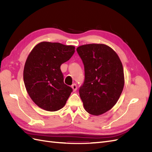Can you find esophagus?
<instances>
[{
	"instance_id": "34e87169",
	"label": "esophagus",
	"mask_w": 152,
	"mask_h": 152,
	"mask_svg": "<svg viewBox=\"0 0 152 152\" xmlns=\"http://www.w3.org/2000/svg\"><path fill=\"white\" fill-rule=\"evenodd\" d=\"M72 89L73 90V91H77V84H73L72 86Z\"/></svg>"
}]
</instances>
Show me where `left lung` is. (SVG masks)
Returning a JSON list of instances; mask_svg holds the SVG:
<instances>
[{
	"mask_svg": "<svg viewBox=\"0 0 152 152\" xmlns=\"http://www.w3.org/2000/svg\"><path fill=\"white\" fill-rule=\"evenodd\" d=\"M77 51L85 72L80 97L86 112L99 115L112 108L120 98L124 86L122 64L117 53L104 44L80 45Z\"/></svg>",
	"mask_w": 152,
	"mask_h": 152,
	"instance_id": "1",
	"label": "left lung"
}]
</instances>
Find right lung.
Masks as SVG:
<instances>
[{"instance_id": "obj_1", "label": "right lung", "mask_w": 152, "mask_h": 152, "mask_svg": "<svg viewBox=\"0 0 152 152\" xmlns=\"http://www.w3.org/2000/svg\"><path fill=\"white\" fill-rule=\"evenodd\" d=\"M75 47L58 42H42L29 54L24 67V83L30 97L49 112L65 105L73 89L64 83L60 66L71 58Z\"/></svg>"}]
</instances>
